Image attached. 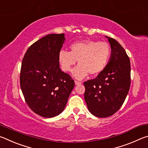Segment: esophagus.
<instances>
[{
  "label": "esophagus",
  "mask_w": 148,
  "mask_h": 148,
  "mask_svg": "<svg viewBox=\"0 0 148 148\" xmlns=\"http://www.w3.org/2000/svg\"><path fill=\"white\" fill-rule=\"evenodd\" d=\"M82 84V82L75 80V84H76V85H79V84Z\"/></svg>",
  "instance_id": "34e87169"
}]
</instances>
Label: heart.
I'll return each mask as SVG.
<instances>
[{"mask_svg": "<svg viewBox=\"0 0 148 148\" xmlns=\"http://www.w3.org/2000/svg\"><path fill=\"white\" fill-rule=\"evenodd\" d=\"M112 50L108 43L92 40L79 41L70 46V51L62 49L58 56L62 70L71 72L77 61L79 65L74 69L73 76L82 79L88 74L97 76L109 63Z\"/></svg>", "mask_w": 148, "mask_h": 148, "instance_id": "obj_1", "label": "heart"}]
</instances>
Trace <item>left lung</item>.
Listing matches in <instances>:
<instances>
[{
    "label": "left lung",
    "mask_w": 148,
    "mask_h": 148,
    "mask_svg": "<svg viewBox=\"0 0 148 148\" xmlns=\"http://www.w3.org/2000/svg\"><path fill=\"white\" fill-rule=\"evenodd\" d=\"M106 37L112 49L109 63L97 77L84 83L87 108L98 117L111 116L118 111L131 86L129 57L118 42Z\"/></svg>",
    "instance_id": "8db88e82"
}]
</instances>
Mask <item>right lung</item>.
Instances as JSON below:
<instances>
[{
	"label": "right lung",
	"mask_w": 148,
	"mask_h": 148,
	"mask_svg": "<svg viewBox=\"0 0 148 148\" xmlns=\"http://www.w3.org/2000/svg\"><path fill=\"white\" fill-rule=\"evenodd\" d=\"M64 34H51L27 50L20 71V86L27 105L35 114L49 118L63 111L74 81L59 67V53Z\"/></svg>",
	"instance_id": "obj_1"
}]
</instances>
